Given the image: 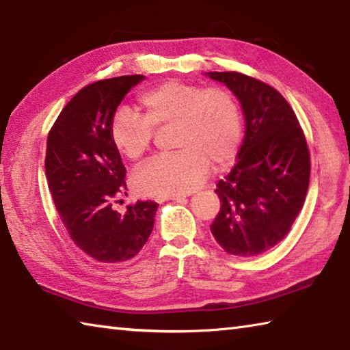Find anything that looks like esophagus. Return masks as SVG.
Returning a JSON list of instances; mask_svg holds the SVG:
<instances>
[{
	"label": "esophagus",
	"mask_w": 350,
	"mask_h": 350,
	"mask_svg": "<svg viewBox=\"0 0 350 350\" xmlns=\"http://www.w3.org/2000/svg\"><path fill=\"white\" fill-rule=\"evenodd\" d=\"M187 198V196H170V197H162V198H158L159 202H163V200H176V202H179V200H183Z\"/></svg>",
	"instance_id": "esophagus-1"
}]
</instances>
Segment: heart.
<instances>
[{"label": "heart", "mask_w": 350, "mask_h": 350, "mask_svg": "<svg viewBox=\"0 0 350 350\" xmlns=\"http://www.w3.org/2000/svg\"><path fill=\"white\" fill-rule=\"evenodd\" d=\"M141 116L122 109L109 128L116 150L137 161L150 147L153 129L171 124L173 147L179 152L156 156L132 176V187L143 197L185 196L209 173L232 161L242 138V114L226 88L165 81L138 98Z\"/></svg>", "instance_id": "b5f03b06"}]
</instances>
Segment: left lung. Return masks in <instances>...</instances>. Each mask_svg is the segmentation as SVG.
<instances>
[{
	"instance_id": "left-lung-1",
	"label": "left lung",
	"mask_w": 350,
	"mask_h": 350,
	"mask_svg": "<svg viewBox=\"0 0 350 350\" xmlns=\"http://www.w3.org/2000/svg\"><path fill=\"white\" fill-rule=\"evenodd\" d=\"M241 102L245 137L233 170L217 183L221 211L211 232L227 254L258 256L292 228L306 202L310 153L287 100L237 72H207Z\"/></svg>"
}]
</instances>
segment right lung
<instances>
[{
    "label": "right lung",
    "instance_id": "right-lung-1",
    "mask_svg": "<svg viewBox=\"0 0 350 350\" xmlns=\"http://www.w3.org/2000/svg\"><path fill=\"white\" fill-rule=\"evenodd\" d=\"M143 75L117 77L79 90L48 135V187L70 239L102 263L135 257L150 236L158 203L137 202L124 215L113 209L126 196V168L111 141L117 107Z\"/></svg>",
    "mask_w": 350,
    "mask_h": 350
}]
</instances>
